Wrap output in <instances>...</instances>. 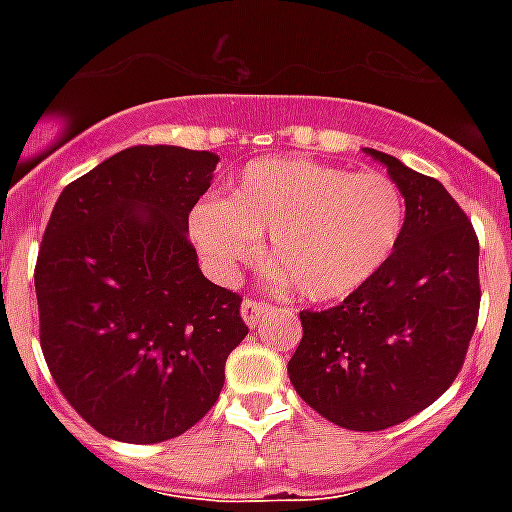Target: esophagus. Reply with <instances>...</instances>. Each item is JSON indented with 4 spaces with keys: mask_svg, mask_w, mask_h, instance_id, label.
Wrapping results in <instances>:
<instances>
[{
    "mask_svg": "<svg viewBox=\"0 0 512 512\" xmlns=\"http://www.w3.org/2000/svg\"><path fill=\"white\" fill-rule=\"evenodd\" d=\"M268 311H271V305L265 303V300H252V297H247L241 303V319L247 321L249 327H257V321L263 319Z\"/></svg>",
    "mask_w": 512,
    "mask_h": 512,
    "instance_id": "esophagus-1",
    "label": "esophagus"
}]
</instances>
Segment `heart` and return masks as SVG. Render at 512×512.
I'll return each instance as SVG.
<instances>
[{"label":"heart","mask_w":512,"mask_h":512,"mask_svg":"<svg viewBox=\"0 0 512 512\" xmlns=\"http://www.w3.org/2000/svg\"><path fill=\"white\" fill-rule=\"evenodd\" d=\"M404 196L380 172H348L311 159H257L223 199L191 209L188 233L217 273L252 263L271 236V260L295 292L332 303L361 289L393 255Z\"/></svg>","instance_id":"obj_1"}]
</instances>
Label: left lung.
<instances>
[{"label": "left lung", "instance_id": "left-lung-1", "mask_svg": "<svg viewBox=\"0 0 512 512\" xmlns=\"http://www.w3.org/2000/svg\"><path fill=\"white\" fill-rule=\"evenodd\" d=\"M404 196L393 255L335 308L303 311L289 380L345 430H385L430 406L460 374L478 324V236L436 177L366 148Z\"/></svg>", "mask_w": 512, "mask_h": 512}]
</instances>
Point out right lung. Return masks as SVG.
Instances as JSON below:
<instances>
[{"label":"right lung","mask_w":512,"mask_h":512,"mask_svg":"<svg viewBox=\"0 0 512 512\" xmlns=\"http://www.w3.org/2000/svg\"><path fill=\"white\" fill-rule=\"evenodd\" d=\"M215 154L124 148L68 183L36 257L39 342L66 401L114 441L159 444L215 406L247 337L241 297L204 279L188 212Z\"/></svg>","instance_id":"1"}]
</instances>
